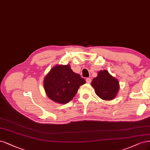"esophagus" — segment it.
<instances>
[{
  "label": "esophagus",
  "instance_id": "esophagus-1",
  "mask_svg": "<svg viewBox=\"0 0 150 150\" xmlns=\"http://www.w3.org/2000/svg\"><path fill=\"white\" fill-rule=\"evenodd\" d=\"M91 81H92L91 78H89V77H87L86 79V82H87V83H91Z\"/></svg>",
  "mask_w": 150,
  "mask_h": 150
}]
</instances>
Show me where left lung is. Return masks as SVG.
Listing matches in <instances>:
<instances>
[{"mask_svg":"<svg viewBox=\"0 0 150 150\" xmlns=\"http://www.w3.org/2000/svg\"><path fill=\"white\" fill-rule=\"evenodd\" d=\"M91 86L96 94L103 100H110L114 99L119 89V83L115 77L107 70L100 71L96 77L93 79Z\"/></svg>","mask_w":150,"mask_h":150,"instance_id":"left-lung-1","label":"left lung"}]
</instances>
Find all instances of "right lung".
I'll return each instance as SVG.
<instances>
[{
  "mask_svg": "<svg viewBox=\"0 0 150 150\" xmlns=\"http://www.w3.org/2000/svg\"><path fill=\"white\" fill-rule=\"evenodd\" d=\"M86 83L81 76L69 64L57 65L51 69L44 79V88L50 99L66 104L73 99L80 86Z\"/></svg>",
  "mask_w": 150,
  "mask_h": 150,
  "instance_id": "right-lung-1",
  "label": "right lung"
}]
</instances>
